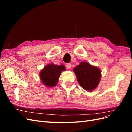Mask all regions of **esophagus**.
<instances>
[{"label":"esophagus","mask_w":132,"mask_h":132,"mask_svg":"<svg viewBox=\"0 0 132 132\" xmlns=\"http://www.w3.org/2000/svg\"><path fill=\"white\" fill-rule=\"evenodd\" d=\"M65 66L67 67V68L68 69H70L71 65V64L70 63H67L65 64Z\"/></svg>","instance_id":"34e87169"}]
</instances>
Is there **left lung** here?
Listing matches in <instances>:
<instances>
[{"mask_svg":"<svg viewBox=\"0 0 132 132\" xmlns=\"http://www.w3.org/2000/svg\"><path fill=\"white\" fill-rule=\"evenodd\" d=\"M74 71L80 85L87 91H91L95 89L100 81V70L88 63H80L74 69Z\"/></svg>","mask_w":132,"mask_h":132,"instance_id":"left-lung-1","label":"left lung"}]
</instances>
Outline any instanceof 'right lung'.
<instances>
[{
  "label": "right lung",
  "instance_id": "add662e5",
  "mask_svg": "<svg viewBox=\"0 0 132 132\" xmlns=\"http://www.w3.org/2000/svg\"><path fill=\"white\" fill-rule=\"evenodd\" d=\"M64 65H55L53 64L47 65L41 71L40 78L44 85L53 87L57 85L62 71L65 70Z\"/></svg>",
  "mask_w": 132,
  "mask_h": 132
}]
</instances>
